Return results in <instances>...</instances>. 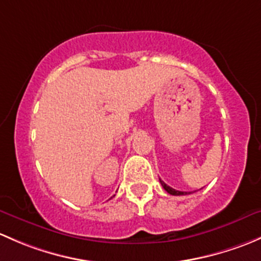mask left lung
Wrapping results in <instances>:
<instances>
[{
  "label": "left lung",
  "mask_w": 261,
  "mask_h": 261,
  "mask_svg": "<svg viewBox=\"0 0 261 261\" xmlns=\"http://www.w3.org/2000/svg\"><path fill=\"white\" fill-rule=\"evenodd\" d=\"M160 182H161V185H162L163 189L167 191V192L170 193V195H173V196H182V195H190V193H192V192H184V191H177V190L172 189V187L168 186V185H166L165 182L162 181V179H160Z\"/></svg>",
  "instance_id": "8db88e82"
}]
</instances>
